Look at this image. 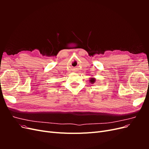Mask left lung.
Masks as SVG:
<instances>
[{
	"mask_svg": "<svg viewBox=\"0 0 149 149\" xmlns=\"http://www.w3.org/2000/svg\"><path fill=\"white\" fill-rule=\"evenodd\" d=\"M95 81H96V79L94 78H91L89 79V82L92 83V84L94 83V82H95Z\"/></svg>",
	"mask_w": 149,
	"mask_h": 149,
	"instance_id": "obj_1",
	"label": "left lung"
}]
</instances>
